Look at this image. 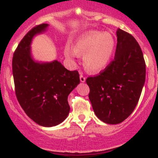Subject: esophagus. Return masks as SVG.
<instances>
[{"instance_id":"34e87169","label":"esophagus","mask_w":158,"mask_h":158,"mask_svg":"<svg viewBox=\"0 0 158 158\" xmlns=\"http://www.w3.org/2000/svg\"><path fill=\"white\" fill-rule=\"evenodd\" d=\"M79 78H80V81L82 82H84L85 81V77L83 76V75L80 74V76H79Z\"/></svg>"}]
</instances>
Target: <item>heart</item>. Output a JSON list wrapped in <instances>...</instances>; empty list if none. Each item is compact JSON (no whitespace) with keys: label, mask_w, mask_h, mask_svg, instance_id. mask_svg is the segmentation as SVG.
I'll list each match as a JSON object with an SVG mask.
<instances>
[{"label":"heart","mask_w":158,"mask_h":158,"mask_svg":"<svg viewBox=\"0 0 158 158\" xmlns=\"http://www.w3.org/2000/svg\"><path fill=\"white\" fill-rule=\"evenodd\" d=\"M115 47V41L109 33L91 30L76 40L73 50L69 46L65 47L68 58L76 55L83 56V65L90 73H99L109 65Z\"/></svg>","instance_id":"1"}]
</instances>
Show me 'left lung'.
<instances>
[{
	"label": "left lung",
	"mask_w": 158,
	"mask_h": 158,
	"mask_svg": "<svg viewBox=\"0 0 158 158\" xmlns=\"http://www.w3.org/2000/svg\"><path fill=\"white\" fill-rule=\"evenodd\" d=\"M116 33L114 60L99 74L86 79L94 112L111 125L125 121L135 109L146 76L145 61L136 40L121 29Z\"/></svg>",
	"instance_id": "left-lung-1"
}]
</instances>
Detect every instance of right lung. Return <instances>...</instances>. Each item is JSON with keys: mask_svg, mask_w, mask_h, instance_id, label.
Wrapping results in <instances>:
<instances>
[{"mask_svg": "<svg viewBox=\"0 0 158 158\" xmlns=\"http://www.w3.org/2000/svg\"><path fill=\"white\" fill-rule=\"evenodd\" d=\"M47 27V23L37 25L25 35L14 51L12 69L16 96L22 109L36 124L52 127L68 116V95L80 79L77 70L69 71L57 60L39 63L32 60V38Z\"/></svg>", "mask_w": 158, "mask_h": 158, "instance_id": "right-lung-1", "label": "right lung"}]
</instances>
